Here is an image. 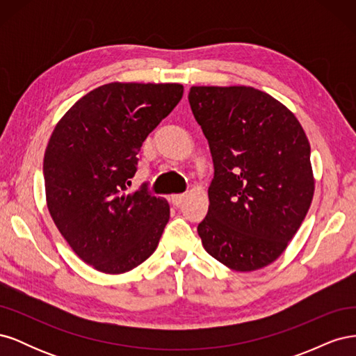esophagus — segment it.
Masks as SVG:
<instances>
[{"mask_svg": "<svg viewBox=\"0 0 356 356\" xmlns=\"http://www.w3.org/2000/svg\"><path fill=\"white\" fill-rule=\"evenodd\" d=\"M186 195H174L170 197V200H172V203L175 204V207H181L182 203H184V200H186Z\"/></svg>", "mask_w": 356, "mask_h": 356, "instance_id": "34e87169", "label": "esophagus"}]
</instances>
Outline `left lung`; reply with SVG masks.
<instances>
[{
    "instance_id": "1",
    "label": "left lung",
    "mask_w": 356,
    "mask_h": 356,
    "mask_svg": "<svg viewBox=\"0 0 356 356\" xmlns=\"http://www.w3.org/2000/svg\"><path fill=\"white\" fill-rule=\"evenodd\" d=\"M193 115L213 161L203 248L236 272L273 263L294 238L315 191L310 144L296 115L246 86H193Z\"/></svg>"
}]
</instances>
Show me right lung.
<instances>
[{"mask_svg": "<svg viewBox=\"0 0 356 356\" xmlns=\"http://www.w3.org/2000/svg\"><path fill=\"white\" fill-rule=\"evenodd\" d=\"M177 83H110L75 102L46 148L47 208L84 263L118 275L144 263L169 221V203L144 184L126 193L148 134L175 108Z\"/></svg>", "mask_w": 356, "mask_h": 356, "instance_id": "add662e5", "label": "right lung"}]
</instances>
